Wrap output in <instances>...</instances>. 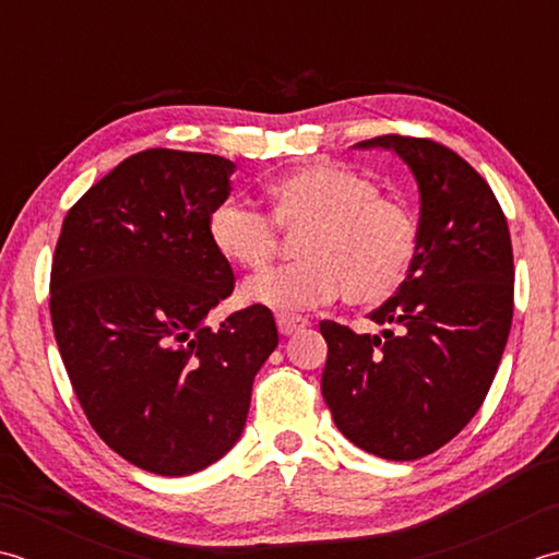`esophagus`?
Returning <instances> with one entry per match:
<instances>
[{
  "label": "esophagus",
  "instance_id": "esophagus-1",
  "mask_svg": "<svg viewBox=\"0 0 559 559\" xmlns=\"http://www.w3.org/2000/svg\"><path fill=\"white\" fill-rule=\"evenodd\" d=\"M277 330L282 335H294V333H299L301 328H306L309 325V321H306V318H301V316H292V313H277Z\"/></svg>",
  "mask_w": 559,
  "mask_h": 559
}]
</instances>
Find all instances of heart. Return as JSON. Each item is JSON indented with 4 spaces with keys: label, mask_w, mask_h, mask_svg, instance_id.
Returning <instances> with one entry per match:
<instances>
[{
    "label": "heart",
    "mask_w": 559,
    "mask_h": 559,
    "mask_svg": "<svg viewBox=\"0 0 559 559\" xmlns=\"http://www.w3.org/2000/svg\"><path fill=\"white\" fill-rule=\"evenodd\" d=\"M267 200L282 231L304 234V260L248 280V304L304 311L343 292L347 304L373 309L403 289L417 255V224L401 202L381 198L371 178L316 162L270 180ZM275 223L243 202L222 200L207 216V236L231 265L260 270L280 248Z\"/></svg>",
    "instance_id": "b5f03b06"
}]
</instances>
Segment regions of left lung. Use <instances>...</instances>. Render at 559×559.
<instances>
[{
    "label": "left lung",
    "instance_id": "obj_1",
    "mask_svg": "<svg viewBox=\"0 0 559 559\" xmlns=\"http://www.w3.org/2000/svg\"><path fill=\"white\" fill-rule=\"evenodd\" d=\"M401 156L417 180V255L393 299L369 313L381 335L321 323V391L337 429L385 461L435 453L480 409L514 316L504 212L483 176L443 144L385 134L355 144Z\"/></svg>",
    "mask_w": 559,
    "mask_h": 559
}]
</instances>
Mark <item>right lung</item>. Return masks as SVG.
<instances>
[{
    "mask_svg": "<svg viewBox=\"0 0 559 559\" xmlns=\"http://www.w3.org/2000/svg\"><path fill=\"white\" fill-rule=\"evenodd\" d=\"M234 170L214 154L140 152L84 192L57 238L50 316L74 393L96 435L156 475L234 449L280 340L265 306L207 323L234 289L207 236Z\"/></svg>",
    "mask_w": 559,
    "mask_h": 559,
    "instance_id": "1",
    "label": "right lung"
}]
</instances>
